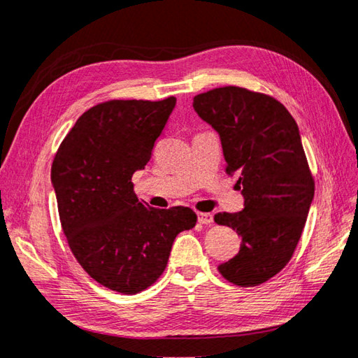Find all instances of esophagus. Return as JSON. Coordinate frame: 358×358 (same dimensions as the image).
<instances>
[{
	"label": "esophagus",
	"instance_id": "obj_1",
	"mask_svg": "<svg viewBox=\"0 0 358 358\" xmlns=\"http://www.w3.org/2000/svg\"><path fill=\"white\" fill-rule=\"evenodd\" d=\"M196 217L201 225H210L214 222V217L210 213H198Z\"/></svg>",
	"mask_w": 358,
	"mask_h": 358
}]
</instances>
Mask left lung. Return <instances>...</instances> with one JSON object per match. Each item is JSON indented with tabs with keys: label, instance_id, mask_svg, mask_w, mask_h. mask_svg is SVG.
Segmentation results:
<instances>
[{
	"label": "left lung",
	"instance_id": "1",
	"mask_svg": "<svg viewBox=\"0 0 358 358\" xmlns=\"http://www.w3.org/2000/svg\"><path fill=\"white\" fill-rule=\"evenodd\" d=\"M193 109L219 133L227 173L238 174L244 196L241 213L214 215L241 236L219 273L231 284L260 285L292 259L314 198L300 130L278 99L241 87L200 93Z\"/></svg>",
	"mask_w": 358,
	"mask_h": 358
}]
</instances>
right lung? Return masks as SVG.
<instances>
[{"instance_id":"1","label":"right lung","mask_w":358,"mask_h":358,"mask_svg":"<svg viewBox=\"0 0 358 358\" xmlns=\"http://www.w3.org/2000/svg\"><path fill=\"white\" fill-rule=\"evenodd\" d=\"M174 106V96L96 104L79 117L52 163L69 249L90 278L119 294L154 284L176 236L196 224L190 208L155 209L133 192L131 176L148 165Z\"/></svg>"}]
</instances>
